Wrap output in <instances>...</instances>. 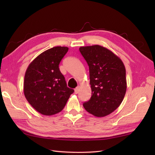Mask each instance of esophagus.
<instances>
[{
	"mask_svg": "<svg viewBox=\"0 0 155 155\" xmlns=\"http://www.w3.org/2000/svg\"><path fill=\"white\" fill-rule=\"evenodd\" d=\"M79 90H80V87H77L75 89H74V93H75V94L78 93V92H79Z\"/></svg>",
	"mask_w": 155,
	"mask_h": 155,
	"instance_id": "1",
	"label": "esophagus"
}]
</instances>
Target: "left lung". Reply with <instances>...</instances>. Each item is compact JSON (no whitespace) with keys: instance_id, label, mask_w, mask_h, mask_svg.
I'll return each mask as SVG.
<instances>
[{"instance_id":"left-lung-1","label":"left lung","mask_w":155,"mask_h":155,"mask_svg":"<svg viewBox=\"0 0 155 155\" xmlns=\"http://www.w3.org/2000/svg\"><path fill=\"white\" fill-rule=\"evenodd\" d=\"M79 51L89 67L91 99L83 103L90 114L103 117L120 106L127 91L126 69L121 59L100 45L81 47Z\"/></svg>"}]
</instances>
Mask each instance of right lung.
I'll return each mask as SVG.
<instances>
[{
	"mask_svg": "<svg viewBox=\"0 0 155 155\" xmlns=\"http://www.w3.org/2000/svg\"><path fill=\"white\" fill-rule=\"evenodd\" d=\"M68 51L67 47L48 49L36 57L26 71L25 96L36 110L46 116L61 112L74 93L67 87L58 67Z\"/></svg>",
	"mask_w": 155,
	"mask_h": 155,
	"instance_id": "right-lung-1",
	"label": "right lung"
}]
</instances>
